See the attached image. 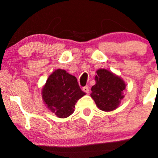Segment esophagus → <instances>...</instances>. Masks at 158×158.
I'll list each match as a JSON object with an SVG mask.
<instances>
[{"label":"esophagus","instance_id":"esophagus-1","mask_svg":"<svg viewBox=\"0 0 158 158\" xmlns=\"http://www.w3.org/2000/svg\"><path fill=\"white\" fill-rule=\"evenodd\" d=\"M83 91L84 92H85V93H86V94H89V87H88V86L83 87Z\"/></svg>","mask_w":158,"mask_h":158}]
</instances>
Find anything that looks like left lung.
<instances>
[{
	"mask_svg": "<svg viewBox=\"0 0 158 158\" xmlns=\"http://www.w3.org/2000/svg\"><path fill=\"white\" fill-rule=\"evenodd\" d=\"M97 74L91 97L99 109L104 112L113 111L124 98L126 83L121 77L106 69H99Z\"/></svg>",
	"mask_w": 158,
	"mask_h": 158,
	"instance_id": "left-lung-1",
	"label": "left lung"
}]
</instances>
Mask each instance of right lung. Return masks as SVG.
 <instances>
[{
    "instance_id": "1",
    "label": "right lung",
    "mask_w": 158,
    "mask_h": 158,
    "mask_svg": "<svg viewBox=\"0 0 158 158\" xmlns=\"http://www.w3.org/2000/svg\"><path fill=\"white\" fill-rule=\"evenodd\" d=\"M41 94L51 112L59 118H66L73 113L76 102L85 93L81 89L76 77L64 69H57L49 75Z\"/></svg>"
}]
</instances>
